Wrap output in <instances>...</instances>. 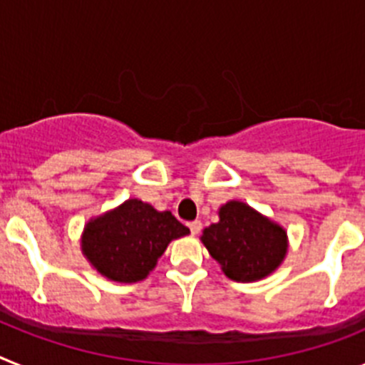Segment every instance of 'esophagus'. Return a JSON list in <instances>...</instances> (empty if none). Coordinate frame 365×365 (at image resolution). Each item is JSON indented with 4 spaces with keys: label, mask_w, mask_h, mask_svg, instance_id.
Wrapping results in <instances>:
<instances>
[{
    "label": "esophagus",
    "mask_w": 365,
    "mask_h": 365,
    "mask_svg": "<svg viewBox=\"0 0 365 365\" xmlns=\"http://www.w3.org/2000/svg\"><path fill=\"white\" fill-rule=\"evenodd\" d=\"M188 228H190V232H192V235H197L199 232H201V228H202V222L201 221H192V222H188Z\"/></svg>",
    "instance_id": "34e87169"
}]
</instances>
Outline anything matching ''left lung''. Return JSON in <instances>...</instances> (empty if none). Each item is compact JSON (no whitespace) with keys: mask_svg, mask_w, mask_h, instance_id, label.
I'll list each match as a JSON object with an SVG mask.
<instances>
[{"mask_svg":"<svg viewBox=\"0 0 365 365\" xmlns=\"http://www.w3.org/2000/svg\"><path fill=\"white\" fill-rule=\"evenodd\" d=\"M201 241L234 282H257L272 274L287 256L285 228L241 201L219 208V221L202 230Z\"/></svg>","mask_w":365,"mask_h":365,"instance_id":"left-lung-1","label":"left lung"}]
</instances>
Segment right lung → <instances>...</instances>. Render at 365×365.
Returning a JSON list of instances; mask_svg holds the SVG:
<instances>
[{"instance_id":"add662e5","label":"right lung","mask_w":365,"mask_h":365,"mask_svg":"<svg viewBox=\"0 0 365 365\" xmlns=\"http://www.w3.org/2000/svg\"><path fill=\"white\" fill-rule=\"evenodd\" d=\"M190 234L172 212H159L148 202L128 199L83 228L82 252L111 282H143L155 269L170 241Z\"/></svg>"}]
</instances>
